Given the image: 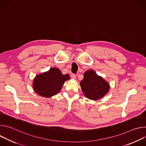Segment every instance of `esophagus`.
<instances>
[{
	"instance_id": "34e87169",
	"label": "esophagus",
	"mask_w": 146,
	"mask_h": 146,
	"mask_svg": "<svg viewBox=\"0 0 146 146\" xmlns=\"http://www.w3.org/2000/svg\"><path fill=\"white\" fill-rule=\"evenodd\" d=\"M76 77H77V76H76V74H71V77H72V78H73V79H76Z\"/></svg>"
}]
</instances>
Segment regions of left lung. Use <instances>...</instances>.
Segmentation results:
<instances>
[{
    "mask_svg": "<svg viewBox=\"0 0 146 146\" xmlns=\"http://www.w3.org/2000/svg\"><path fill=\"white\" fill-rule=\"evenodd\" d=\"M80 84L84 96L92 100L105 96L110 90L109 83L93 70H87L84 73V78Z\"/></svg>",
    "mask_w": 146,
    "mask_h": 146,
    "instance_id": "left-lung-1",
    "label": "left lung"
}]
</instances>
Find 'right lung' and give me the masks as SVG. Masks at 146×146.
<instances>
[{"label": "right lung", "mask_w": 146, "mask_h": 146, "mask_svg": "<svg viewBox=\"0 0 146 146\" xmlns=\"http://www.w3.org/2000/svg\"><path fill=\"white\" fill-rule=\"evenodd\" d=\"M68 74H63L56 68L36 76L33 81V89L38 95L51 98L58 94L66 81L70 80Z\"/></svg>", "instance_id": "right-lung-1"}]
</instances>
